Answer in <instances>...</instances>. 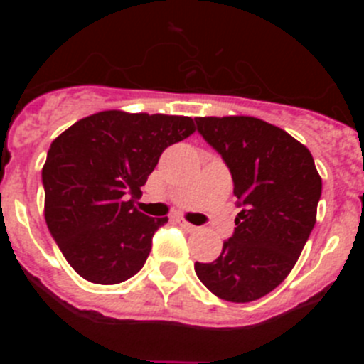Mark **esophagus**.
<instances>
[{
    "label": "esophagus",
    "instance_id": "obj_1",
    "mask_svg": "<svg viewBox=\"0 0 364 364\" xmlns=\"http://www.w3.org/2000/svg\"><path fill=\"white\" fill-rule=\"evenodd\" d=\"M178 224L182 228H184L186 231H191V233H193V231H198L197 226H193V224H189V222L184 220V218H178Z\"/></svg>",
    "mask_w": 364,
    "mask_h": 364
}]
</instances>
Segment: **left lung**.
<instances>
[{
    "mask_svg": "<svg viewBox=\"0 0 364 364\" xmlns=\"http://www.w3.org/2000/svg\"><path fill=\"white\" fill-rule=\"evenodd\" d=\"M198 133L222 154L240 213L213 262H195L218 299L252 302L294 269L317 220L321 175L314 156L284 129L253 117H198Z\"/></svg>",
    "mask_w": 364,
    "mask_h": 364,
    "instance_id": "obj_1",
    "label": "left lung"
}]
</instances>
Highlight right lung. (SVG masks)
Returning <instances> with one entry per match:
<instances>
[{
    "instance_id": "obj_1",
    "label": "right lung",
    "mask_w": 364,
    "mask_h": 364,
    "mask_svg": "<svg viewBox=\"0 0 364 364\" xmlns=\"http://www.w3.org/2000/svg\"><path fill=\"white\" fill-rule=\"evenodd\" d=\"M195 131L189 117L112 109L54 138L41 169L45 222L80 277L120 284L142 269L167 217H147L133 198L162 151Z\"/></svg>"
}]
</instances>
